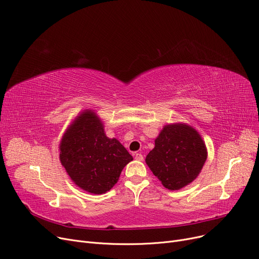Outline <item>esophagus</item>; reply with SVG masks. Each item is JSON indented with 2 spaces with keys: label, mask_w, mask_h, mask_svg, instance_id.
Instances as JSON below:
<instances>
[{
  "label": "esophagus",
  "mask_w": 259,
  "mask_h": 259,
  "mask_svg": "<svg viewBox=\"0 0 259 259\" xmlns=\"http://www.w3.org/2000/svg\"><path fill=\"white\" fill-rule=\"evenodd\" d=\"M134 159L137 161H144V156L142 153H136L134 154Z\"/></svg>",
  "instance_id": "1"
}]
</instances>
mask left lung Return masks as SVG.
Instances as JSON below:
<instances>
[{
	"label": "left lung",
	"instance_id": "left-lung-1",
	"mask_svg": "<svg viewBox=\"0 0 259 259\" xmlns=\"http://www.w3.org/2000/svg\"><path fill=\"white\" fill-rule=\"evenodd\" d=\"M154 143L146 163L163 186L170 190L193 182L206 161L204 142L185 123L165 126Z\"/></svg>",
	"mask_w": 259,
	"mask_h": 259
}]
</instances>
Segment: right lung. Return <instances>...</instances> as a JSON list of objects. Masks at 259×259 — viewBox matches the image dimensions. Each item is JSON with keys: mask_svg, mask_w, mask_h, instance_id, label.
<instances>
[{"mask_svg": "<svg viewBox=\"0 0 259 259\" xmlns=\"http://www.w3.org/2000/svg\"><path fill=\"white\" fill-rule=\"evenodd\" d=\"M132 155L116 140L106 137L94 112L78 116L60 143V161L76 185L91 194H105L115 185Z\"/></svg>", "mask_w": 259, "mask_h": 259, "instance_id": "add662e5", "label": "right lung"}]
</instances>
